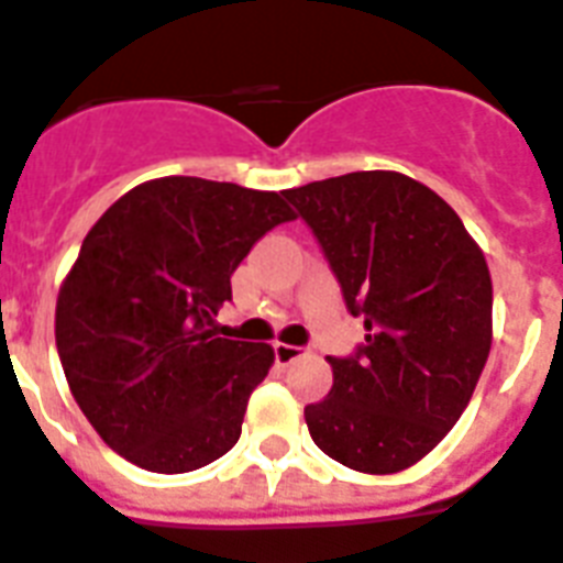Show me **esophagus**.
Returning <instances> with one entry per match:
<instances>
[{"label":"esophagus","instance_id":"obj_1","mask_svg":"<svg viewBox=\"0 0 563 563\" xmlns=\"http://www.w3.org/2000/svg\"><path fill=\"white\" fill-rule=\"evenodd\" d=\"M300 355H303V350H300V346L283 344V341H277V344H274V358H277V364H283V367H286V364H291V361L300 358Z\"/></svg>","mask_w":563,"mask_h":563}]
</instances>
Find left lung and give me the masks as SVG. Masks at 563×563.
Segmentation results:
<instances>
[{
	"mask_svg": "<svg viewBox=\"0 0 563 563\" xmlns=\"http://www.w3.org/2000/svg\"><path fill=\"white\" fill-rule=\"evenodd\" d=\"M350 312L355 358H327L332 390L303 416L314 445L361 474H396L445 440L492 350V274L456 210L396 170L291 187Z\"/></svg>",
	"mask_w": 563,
	"mask_h": 563,
	"instance_id": "obj_1",
	"label": "left lung"
}]
</instances>
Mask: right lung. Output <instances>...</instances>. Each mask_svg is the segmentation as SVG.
Listing matches in <instances>:
<instances>
[{
	"label": "right lung",
	"instance_id": "obj_1",
	"mask_svg": "<svg viewBox=\"0 0 563 563\" xmlns=\"http://www.w3.org/2000/svg\"><path fill=\"white\" fill-rule=\"evenodd\" d=\"M295 219L283 194L150 178L86 234L59 286L54 338L68 390L115 454L185 474L236 445L272 344L219 338L251 245Z\"/></svg>",
	"mask_w": 563,
	"mask_h": 563
}]
</instances>
